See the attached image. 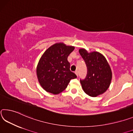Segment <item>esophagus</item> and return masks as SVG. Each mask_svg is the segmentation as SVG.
Returning <instances> with one entry per match:
<instances>
[{
	"label": "esophagus",
	"mask_w": 133,
	"mask_h": 133,
	"mask_svg": "<svg viewBox=\"0 0 133 133\" xmlns=\"http://www.w3.org/2000/svg\"><path fill=\"white\" fill-rule=\"evenodd\" d=\"M75 74L76 75H77V76H78V71H75Z\"/></svg>",
	"instance_id": "34e87169"
}]
</instances>
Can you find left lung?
Returning <instances> with one entry per match:
<instances>
[{"label": "left lung", "mask_w": 133, "mask_h": 133, "mask_svg": "<svg viewBox=\"0 0 133 133\" xmlns=\"http://www.w3.org/2000/svg\"><path fill=\"white\" fill-rule=\"evenodd\" d=\"M79 52L87 67L84 79H80L82 89L89 96L95 97L107 90L112 79L111 69L105 58L98 52L88 53L80 49Z\"/></svg>", "instance_id": "8db88e82"}]
</instances>
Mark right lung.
I'll use <instances>...</instances> for the list:
<instances>
[{
    "instance_id": "right-lung-1",
    "label": "right lung",
    "mask_w": 133,
    "mask_h": 133,
    "mask_svg": "<svg viewBox=\"0 0 133 133\" xmlns=\"http://www.w3.org/2000/svg\"><path fill=\"white\" fill-rule=\"evenodd\" d=\"M75 49L63 43H56L46 50L36 68V75L41 87L53 94L65 90L71 79L77 77L70 71L68 56Z\"/></svg>"
}]
</instances>
